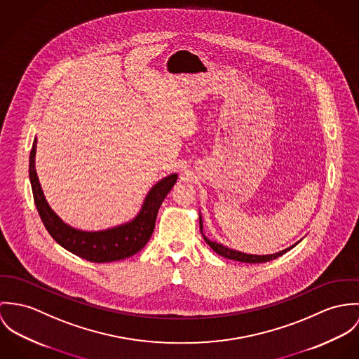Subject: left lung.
<instances>
[{
  "label": "left lung",
  "mask_w": 359,
  "mask_h": 359,
  "mask_svg": "<svg viewBox=\"0 0 359 359\" xmlns=\"http://www.w3.org/2000/svg\"><path fill=\"white\" fill-rule=\"evenodd\" d=\"M199 230L202 233V219L199 216ZM203 239L206 241V243L220 256L226 257V259H231V260H237V262H242V263H266V262H270V260H274L279 256H282L283 253H286L287 250H290L292 248H294L297 243L292 245L290 248H286L283 250H280L278 253H274V255H263V256H259V255H248V253H242L238 250H234V249H230L227 246H223L222 243H217V242H213L210 239L206 238L203 234H202Z\"/></svg>",
  "instance_id": "left-lung-1"
}]
</instances>
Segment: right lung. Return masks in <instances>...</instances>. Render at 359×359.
<instances>
[{"label":"right lung","instance_id":"right-lung-1","mask_svg":"<svg viewBox=\"0 0 359 359\" xmlns=\"http://www.w3.org/2000/svg\"><path fill=\"white\" fill-rule=\"evenodd\" d=\"M36 149L37 137L33 142L30 153L29 176L34 203L43 226L52 238L69 252L93 263L117 262L130 257L143 249L154 231L161 203L177 180L176 173L162 179L150 190L139 215L132 222L104 231H81L63 223L43 197L34 165Z\"/></svg>","mask_w":359,"mask_h":359}]
</instances>
